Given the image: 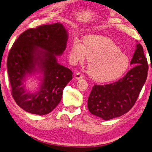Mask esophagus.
Returning a JSON list of instances; mask_svg holds the SVG:
<instances>
[{
    "label": "esophagus",
    "mask_w": 152,
    "mask_h": 152,
    "mask_svg": "<svg viewBox=\"0 0 152 152\" xmlns=\"http://www.w3.org/2000/svg\"><path fill=\"white\" fill-rule=\"evenodd\" d=\"M83 77V74L82 72H77L76 75H75V78L76 80H79V79H81L82 78V77Z\"/></svg>",
    "instance_id": "obj_1"
}]
</instances>
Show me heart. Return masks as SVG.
I'll list each match as a JSON object with an SVG mask.
<instances>
[{"mask_svg": "<svg viewBox=\"0 0 152 152\" xmlns=\"http://www.w3.org/2000/svg\"><path fill=\"white\" fill-rule=\"evenodd\" d=\"M70 59L75 63L90 59L87 66L89 76L98 82L117 78L129 66V59L121 48L107 37L92 36L85 39L84 43L74 39L70 48Z\"/></svg>", "mask_w": 152, "mask_h": 152, "instance_id": "1", "label": "heart"}]
</instances>
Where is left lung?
Here are the masks:
<instances>
[{"instance_id": "left-lung-1", "label": "left lung", "mask_w": 152, "mask_h": 152, "mask_svg": "<svg viewBox=\"0 0 152 152\" xmlns=\"http://www.w3.org/2000/svg\"><path fill=\"white\" fill-rule=\"evenodd\" d=\"M130 64L135 66L121 79L93 87L87 102L88 109L93 115L108 121L124 115L135 105L148 71L147 59L140 43L137 45Z\"/></svg>"}]
</instances>
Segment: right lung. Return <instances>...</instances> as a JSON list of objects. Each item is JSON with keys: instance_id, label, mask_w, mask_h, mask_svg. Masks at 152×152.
<instances>
[{"instance_id": "right-lung-1", "label": "right lung", "mask_w": 152, "mask_h": 152, "mask_svg": "<svg viewBox=\"0 0 152 152\" xmlns=\"http://www.w3.org/2000/svg\"><path fill=\"white\" fill-rule=\"evenodd\" d=\"M67 32L59 23L30 28L21 34L9 52L7 67L12 94L17 104L30 113H50L61 100L63 91L72 79V72L59 65L56 56L65 51ZM39 66L44 74L41 89L26 93L23 82L27 73Z\"/></svg>"}]
</instances>
